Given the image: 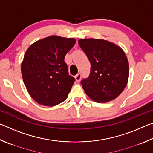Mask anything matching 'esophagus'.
I'll list each match as a JSON object with an SVG mask.
<instances>
[{
    "label": "esophagus",
    "mask_w": 153,
    "mask_h": 153,
    "mask_svg": "<svg viewBox=\"0 0 153 153\" xmlns=\"http://www.w3.org/2000/svg\"><path fill=\"white\" fill-rule=\"evenodd\" d=\"M81 77H82V74L81 73H79L77 74L76 76H75V78H76V81L77 82H79L80 81V79H81Z\"/></svg>",
    "instance_id": "34e87169"
}]
</instances>
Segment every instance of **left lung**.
Wrapping results in <instances>:
<instances>
[{
    "label": "left lung",
    "instance_id": "left-lung-1",
    "mask_svg": "<svg viewBox=\"0 0 153 153\" xmlns=\"http://www.w3.org/2000/svg\"><path fill=\"white\" fill-rule=\"evenodd\" d=\"M78 43L91 65L88 77L81 81L84 92L97 102L115 99L128 81L129 63L123 51L105 40L81 39Z\"/></svg>",
    "mask_w": 153,
    "mask_h": 153
}]
</instances>
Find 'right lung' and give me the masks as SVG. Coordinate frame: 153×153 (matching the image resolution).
<instances>
[{
	"label": "right lung",
	"mask_w": 153,
	"mask_h": 153,
	"mask_svg": "<svg viewBox=\"0 0 153 153\" xmlns=\"http://www.w3.org/2000/svg\"><path fill=\"white\" fill-rule=\"evenodd\" d=\"M76 42L51 36L36 41L25 52L21 67L23 80L38 103L53 107L67 98L75 78L69 75L64 59Z\"/></svg>",
	"instance_id": "obj_1"
}]
</instances>
